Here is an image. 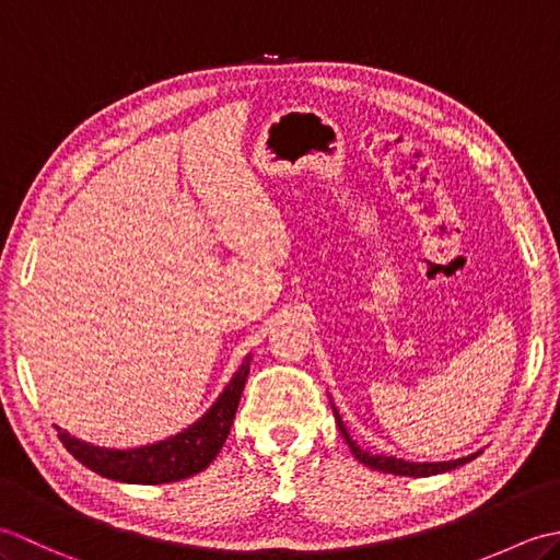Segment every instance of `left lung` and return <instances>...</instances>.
<instances>
[{"mask_svg":"<svg viewBox=\"0 0 560 560\" xmlns=\"http://www.w3.org/2000/svg\"><path fill=\"white\" fill-rule=\"evenodd\" d=\"M335 416H337L339 431H341L343 440H347V443H349L355 459H359L361 464H365V467L377 469V471L397 474V477H433V474H443V471H450V469H457V467H462V464H467V462H471L474 457H477V455H471V457H462V459H455V462H435V464L433 462H423V464H419V462H404V459H397V457L371 455V452H365V450H361L359 445L353 443L351 435L347 433V428H343V423L339 419L337 409H335Z\"/></svg>","mask_w":560,"mask_h":560,"instance_id":"1","label":"left lung"}]
</instances>
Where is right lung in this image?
<instances>
[{"mask_svg": "<svg viewBox=\"0 0 560 560\" xmlns=\"http://www.w3.org/2000/svg\"><path fill=\"white\" fill-rule=\"evenodd\" d=\"M249 373V355L237 368L233 380L221 392L217 404L189 425L187 431L177 433L168 440H161L156 445L137 447V450H105L83 443V440L69 435L62 428H57L62 445L74 455L83 467L101 474L105 479L125 481V483H171L195 477L201 469L217 459L225 438L231 433V425L241 401L245 380Z\"/></svg>", "mask_w": 560, "mask_h": 560, "instance_id": "right-lung-1", "label": "right lung"}]
</instances>
